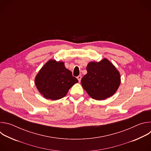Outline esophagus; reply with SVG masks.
Masks as SVG:
<instances>
[{
    "mask_svg": "<svg viewBox=\"0 0 151 151\" xmlns=\"http://www.w3.org/2000/svg\"><path fill=\"white\" fill-rule=\"evenodd\" d=\"M81 78H82V77H81V76H80V75H79V76L77 77V79H78V80L79 81V82H80V81H81Z\"/></svg>",
    "mask_w": 151,
    "mask_h": 151,
    "instance_id": "obj_1",
    "label": "esophagus"
}]
</instances>
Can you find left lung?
I'll use <instances>...</instances> for the list:
<instances>
[{
    "mask_svg": "<svg viewBox=\"0 0 151 151\" xmlns=\"http://www.w3.org/2000/svg\"><path fill=\"white\" fill-rule=\"evenodd\" d=\"M87 73L81 79L83 88L93 99L103 100L112 96L121 83V76L114 64L107 59L90 62Z\"/></svg>",
    "mask_w": 151,
    "mask_h": 151,
    "instance_id": "obj_1",
    "label": "left lung"
}]
</instances>
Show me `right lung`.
Wrapping results in <instances>:
<instances>
[{"mask_svg":"<svg viewBox=\"0 0 151 151\" xmlns=\"http://www.w3.org/2000/svg\"><path fill=\"white\" fill-rule=\"evenodd\" d=\"M78 80L66 68L64 63L50 60L36 75L35 83L39 92L47 99L57 100L65 96Z\"/></svg>","mask_w":151,"mask_h":151,"instance_id":"right-lung-1","label":"right lung"}]
</instances>
